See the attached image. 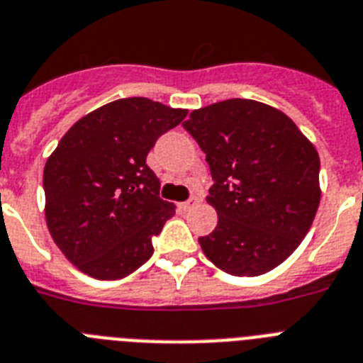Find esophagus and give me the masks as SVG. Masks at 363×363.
Masks as SVG:
<instances>
[{"instance_id":"esophagus-1","label":"esophagus","mask_w":363,"mask_h":363,"mask_svg":"<svg viewBox=\"0 0 363 363\" xmlns=\"http://www.w3.org/2000/svg\"><path fill=\"white\" fill-rule=\"evenodd\" d=\"M197 203H199V197H191V199L184 201V203H179V208H181L182 212H188V210H190L191 206H196Z\"/></svg>"}]
</instances>
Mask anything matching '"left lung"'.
I'll return each instance as SVG.
<instances>
[{
    "mask_svg": "<svg viewBox=\"0 0 363 363\" xmlns=\"http://www.w3.org/2000/svg\"><path fill=\"white\" fill-rule=\"evenodd\" d=\"M205 151L218 225L199 238L214 266L234 277L275 269L312 227L321 201L319 155L291 118L252 99H227L184 121Z\"/></svg>",
    "mask_w": 363,
    "mask_h": 363,
    "instance_id": "1",
    "label": "left lung"
}]
</instances>
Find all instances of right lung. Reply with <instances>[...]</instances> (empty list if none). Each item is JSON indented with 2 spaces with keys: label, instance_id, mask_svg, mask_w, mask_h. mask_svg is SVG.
<instances>
[{
  "label": "right lung",
  "instance_id": "right-lung-1",
  "mask_svg": "<svg viewBox=\"0 0 363 363\" xmlns=\"http://www.w3.org/2000/svg\"><path fill=\"white\" fill-rule=\"evenodd\" d=\"M147 97L106 103L69 127L44 167L45 223L73 266L99 280L130 275L175 214L145 164L157 138L186 118Z\"/></svg>",
  "mask_w": 363,
  "mask_h": 363
}]
</instances>
